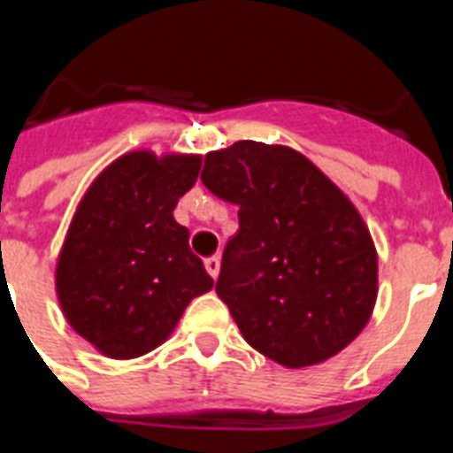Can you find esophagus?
<instances>
[{"label":"esophagus","instance_id":"1","mask_svg":"<svg viewBox=\"0 0 453 453\" xmlns=\"http://www.w3.org/2000/svg\"><path fill=\"white\" fill-rule=\"evenodd\" d=\"M204 268H206V273H209V275H211L213 280H216V277H219V270H220V258H219V256H209V258H206V261H204Z\"/></svg>","mask_w":453,"mask_h":453}]
</instances>
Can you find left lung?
Instances as JSON below:
<instances>
[{"instance_id":"left-lung-1","label":"left lung","mask_w":453,"mask_h":453,"mask_svg":"<svg viewBox=\"0 0 453 453\" xmlns=\"http://www.w3.org/2000/svg\"><path fill=\"white\" fill-rule=\"evenodd\" d=\"M202 183L237 204L216 294L251 348L277 365H319L372 317L379 258L350 199L301 152L237 141L204 157Z\"/></svg>"}]
</instances>
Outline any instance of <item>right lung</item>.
I'll list each match as a JSON object with an SVG mask.
<instances>
[{
  "instance_id": "1",
  "label": "right lung",
  "mask_w": 453,
  "mask_h": 453,
  "mask_svg": "<svg viewBox=\"0 0 453 453\" xmlns=\"http://www.w3.org/2000/svg\"><path fill=\"white\" fill-rule=\"evenodd\" d=\"M199 166L195 155L129 152L96 178L74 213L56 291L73 329L108 357L150 352L213 287L188 227L173 220Z\"/></svg>"
}]
</instances>
